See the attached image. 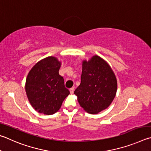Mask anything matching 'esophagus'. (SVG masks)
I'll return each instance as SVG.
<instances>
[{"label": "esophagus", "instance_id": "34e87169", "mask_svg": "<svg viewBox=\"0 0 151 151\" xmlns=\"http://www.w3.org/2000/svg\"><path fill=\"white\" fill-rule=\"evenodd\" d=\"M70 92L71 94H73V92H74V88H71L70 89Z\"/></svg>", "mask_w": 151, "mask_h": 151}]
</instances>
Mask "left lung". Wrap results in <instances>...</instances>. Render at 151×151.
Masks as SVG:
<instances>
[{
	"mask_svg": "<svg viewBox=\"0 0 151 151\" xmlns=\"http://www.w3.org/2000/svg\"><path fill=\"white\" fill-rule=\"evenodd\" d=\"M117 88V80L109 65L95 55L88 62H83L81 83L74 94L86 111L97 114L111 104Z\"/></svg>",
	"mask_w": 151,
	"mask_h": 151,
	"instance_id": "obj_1",
	"label": "left lung"
}]
</instances>
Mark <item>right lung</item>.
Masks as SVG:
<instances>
[{
  "label": "right lung",
  "mask_w": 151,
  "mask_h": 151,
  "mask_svg": "<svg viewBox=\"0 0 151 151\" xmlns=\"http://www.w3.org/2000/svg\"><path fill=\"white\" fill-rule=\"evenodd\" d=\"M61 63L52 56L40 61L32 68L26 81V92L34 109L52 115L60 109L70 94L59 74Z\"/></svg>",
  "instance_id": "obj_1"
}]
</instances>
